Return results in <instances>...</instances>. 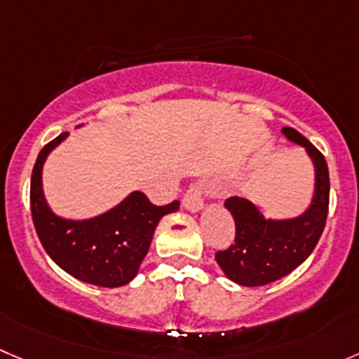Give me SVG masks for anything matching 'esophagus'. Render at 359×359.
<instances>
[{
    "label": "esophagus",
    "mask_w": 359,
    "mask_h": 359,
    "mask_svg": "<svg viewBox=\"0 0 359 359\" xmlns=\"http://www.w3.org/2000/svg\"><path fill=\"white\" fill-rule=\"evenodd\" d=\"M203 194H204L203 183H192V185L189 187V190L185 192V196H183V206L190 211H199L204 204Z\"/></svg>",
    "instance_id": "esophagus-1"
}]
</instances>
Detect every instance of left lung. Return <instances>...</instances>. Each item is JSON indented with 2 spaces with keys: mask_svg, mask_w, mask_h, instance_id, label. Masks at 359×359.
<instances>
[{
  "mask_svg": "<svg viewBox=\"0 0 359 359\" xmlns=\"http://www.w3.org/2000/svg\"><path fill=\"white\" fill-rule=\"evenodd\" d=\"M289 141L305 146L316 165V196L305 215L294 220H264L257 208L243 197H227L224 206L236 224L231 247L215 254L218 266L240 285H266L289 275L316 248L330 208V172L323 153L298 130L285 126Z\"/></svg>",
  "mask_w": 359,
  "mask_h": 359,
  "instance_id": "left-lung-1",
  "label": "left lung"
}]
</instances>
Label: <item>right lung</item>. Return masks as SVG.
<instances>
[{"instance_id":"1","label":"right lung","mask_w":359,"mask_h":359,"mask_svg":"<svg viewBox=\"0 0 359 359\" xmlns=\"http://www.w3.org/2000/svg\"><path fill=\"white\" fill-rule=\"evenodd\" d=\"M65 137L67 132L43 146L32 172L29 204L40 243L61 269L86 284L98 287L128 284L148 254L160 218L177 211L180 203L156 206L148 196L134 192L114 210L91 220L56 217L43 199L42 165L50 149Z\"/></svg>"}]
</instances>
